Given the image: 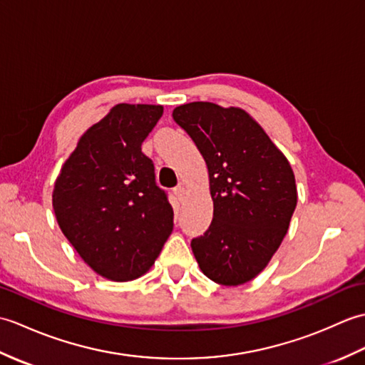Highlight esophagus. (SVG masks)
Here are the masks:
<instances>
[{"label":"esophagus","instance_id":"34e87169","mask_svg":"<svg viewBox=\"0 0 365 365\" xmlns=\"http://www.w3.org/2000/svg\"><path fill=\"white\" fill-rule=\"evenodd\" d=\"M174 192H175V196H177L178 200H183L185 195H187V190H185V187L180 183V185H177V187L174 188Z\"/></svg>","mask_w":365,"mask_h":365}]
</instances>
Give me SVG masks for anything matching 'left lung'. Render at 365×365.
Wrapping results in <instances>:
<instances>
[{
    "label": "left lung",
    "mask_w": 365,
    "mask_h": 365,
    "mask_svg": "<svg viewBox=\"0 0 365 365\" xmlns=\"http://www.w3.org/2000/svg\"><path fill=\"white\" fill-rule=\"evenodd\" d=\"M207 163L213 220L191 240L202 273L222 285L251 281L281 246L297 207L293 170L246 111L192 102L173 111Z\"/></svg>",
    "instance_id": "left-lung-1"
}]
</instances>
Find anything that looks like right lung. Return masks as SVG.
Segmentation results:
<instances>
[{"label":"right lung","instance_id":"add662e5","mask_svg":"<svg viewBox=\"0 0 365 365\" xmlns=\"http://www.w3.org/2000/svg\"><path fill=\"white\" fill-rule=\"evenodd\" d=\"M160 105H115L84 133L53 190L61 230L88 265L111 281L143 276L174 227L168 192L141 150Z\"/></svg>","mask_w":365,"mask_h":365}]
</instances>
